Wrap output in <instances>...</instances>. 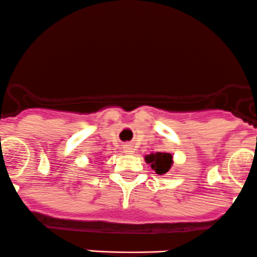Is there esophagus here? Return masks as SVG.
I'll return each instance as SVG.
<instances>
[{
    "label": "esophagus",
    "mask_w": 257,
    "mask_h": 257,
    "mask_svg": "<svg viewBox=\"0 0 257 257\" xmlns=\"http://www.w3.org/2000/svg\"><path fill=\"white\" fill-rule=\"evenodd\" d=\"M123 152H125L126 155H132L135 154V149L132 145H125V147H123Z\"/></svg>",
    "instance_id": "1"
}]
</instances>
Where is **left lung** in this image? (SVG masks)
I'll return each instance as SVG.
<instances>
[{"instance_id": "8db88e82", "label": "left lung", "mask_w": 257, "mask_h": 257, "mask_svg": "<svg viewBox=\"0 0 257 257\" xmlns=\"http://www.w3.org/2000/svg\"><path fill=\"white\" fill-rule=\"evenodd\" d=\"M147 164L151 165L152 170L159 175H164L171 169L172 164V155L169 152H155V154L146 155L145 156Z\"/></svg>"}]
</instances>
